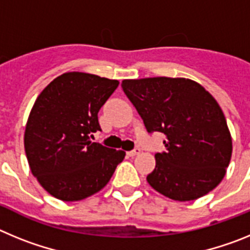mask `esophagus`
Masks as SVG:
<instances>
[{"instance_id": "obj_1", "label": "esophagus", "mask_w": 250, "mask_h": 250, "mask_svg": "<svg viewBox=\"0 0 250 250\" xmlns=\"http://www.w3.org/2000/svg\"><path fill=\"white\" fill-rule=\"evenodd\" d=\"M140 151H141V150L139 149V147H135L134 150H131V151L127 152V155H129V156H136V155H139V154H140Z\"/></svg>"}]
</instances>
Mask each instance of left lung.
I'll list each match as a JSON object with an SVG mask.
<instances>
[{
  "instance_id": "obj_1",
  "label": "left lung",
  "mask_w": 250,
  "mask_h": 250,
  "mask_svg": "<svg viewBox=\"0 0 250 250\" xmlns=\"http://www.w3.org/2000/svg\"><path fill=\"white\" fill-rule=\"evenodd\" d=\"M124 92L147 132H163L165 151L156 152L146 180L179 202L195 200L223 180L231 158V136L220 106L189 79L149 77L124 80Z\"/></svg>"
}]
</instances>
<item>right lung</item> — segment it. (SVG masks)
<instances>
[{"label":"right lung","mask_w":250,"mask_h":250,"mask_svg":"<svg viewBox=\"0 0 250 250\" xmlns=\"http://www.w3.org/2000/svg\"><path fill=\"white\" fill-rule=\"evenodd\" d=\"M119 86L85 72H66L35 101L25 131L30 169L47 193L77 202L98 193L111 179L125 152L92 143L101 131L98 112Z\"/></svg>","instance_id":"obj_1"}]
</instances>
